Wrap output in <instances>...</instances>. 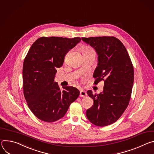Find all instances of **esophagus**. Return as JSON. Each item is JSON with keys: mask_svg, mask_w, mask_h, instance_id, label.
Returning a JSON list of instances; mask_svg holds the SVG:
<instances>
[{"mask_svg": "<svg viewBox=\"0 0 154 154\" xmlns=\"http://www.w3.org/2000/svg\"><path fill=\"white\" fill-rule=\"evenodd\" d=\"M88 95L86 91H84V90H81L80 91V94H79V96L81 97H86Z\"/></svg>", "mask_w": 154, "mask_h": 154, "instance_id": "34e87169", "label": "esophagus"}]
</instances>
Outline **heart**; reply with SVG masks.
Returning a JSON list of instances; mask_svg holds the SVG:
<instances>
[{
  "label": "heart",
  "mask_w": 154,
  "mask_h": 154,
  "mask_svg": "<svg viewBox=\"0 0 154 154\" xmlns=\"http://www.w3.org/2000/svg\"><path fill=\"white\" fill-rule=\"evenodd\" d=\"M91 50H93L92 48H91L89 46H85L83 48L82 51H91Z\"/></svg>",
  "instance_id": "obj_1"
}]
</instances>
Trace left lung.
<instances>
[{"label": "left lung", "mask_w": 154, "mask_h": 154, "mask_svg": "<svg viewBox=\"0 0 154 154\" xmlns=\"http://www.w3.org/2000/svg\"><path fill=\"white\" fill-rule=\"evenodd\" d=\"M82 40L98 54L94 84L104 81L102 92H87L94 105L87 110L86 116L96 126H107L116 122L128 105L134 81L133 64L123 43L114 37H82Z\"/></svg>", "instance_id": "obj_1"}]
</instances>
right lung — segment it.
Here are the masks:
<instances>
[{"label":"right lung","instance_id":"add662e5","mask_svg":"<svg viewBox=\"0 0 154 154\" xmlns=\"http://www.w3.org/2000/svg\"><path fill=\"white\" fill-rule=\"evenodd\" d=\"M81 40L79 37H42L32 44L24 59V95L30 111L42 121L53 122L63 117L79 95L72 86L63 87L61 91L54 78L66 54Z\"/></svg>","mask_w":154,"mask_h":154}]
</instances>
